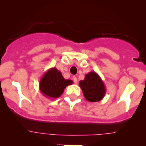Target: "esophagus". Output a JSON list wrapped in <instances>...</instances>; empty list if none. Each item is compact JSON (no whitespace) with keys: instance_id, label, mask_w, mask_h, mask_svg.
<instances>
[{"instance_id":"esophagus-1","label":"esophagus","mask_w":146,"mask_h":146,"mask_svg":"<svg viewBox=\"0 0 146 146\" xmlns=\"http://www.w3.org/2000/svg\"><path fill=\"white\" fill-rule=\"evenodd\" d=\"M72 79H73V81H74V83H77V78L75 77V76H74Z\"/></svg>"}]
</instances>
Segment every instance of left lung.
Here are the masks:
<instances>
[{
  "instance_id": "1",
  "label": "left lung",
  "mask_w": 146,
  "mask_h": 146,
  "mask_svg": "<svg viewBox=\"0 0 146 146\" xmlns=\"http://www.w3.org/2000/svg\"><path fill=\"white\" fill-rule=\"evenodd\" d=\"M79 85L86 99L90 102L100 101L105 96L106 88L104 82L95 72L86 74L85 79L80 81Z\"/></svg>"
}]
</instances>
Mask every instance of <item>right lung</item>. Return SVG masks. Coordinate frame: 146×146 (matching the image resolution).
Here are the masks:
<instances>
[{"label": "right lung", "mask_w": 146, "mask_h": 146, "mask_svg": "<svg viewBox=\"0 0 146 146\" xmlns=\"http://www.w3.org/2000/svg\"><path fill=\"white\" fill-rule=\"evenodd\" d=\"M73 83L71 80L64 79L61 72L55 67L48 69L41 78L39 90L49 99H56L61 96L64 89Z\"/></svg>", "instance_id": "add662e5"}]
</instances>
